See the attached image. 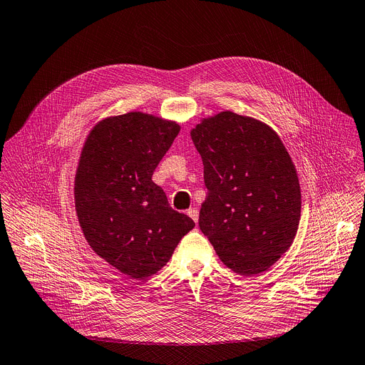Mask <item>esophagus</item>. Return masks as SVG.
Returning <instances> with one entry per match:
<instances>
[{"instance_id": "obj_1", "label": "esophagus", "mask_w": 365, "mask_h": 365, "mask_svg": "<svg viewBox=\"0 0 365 365\" xmlns=\"http://www.w3.org/2000/svg\"><path fill=\"white\" fill-rule=\"evenodd\" d=\"M187 215L197 223V220H199V209L197 207H190L188 210H187Z\"/></svg>"}]
</instances>
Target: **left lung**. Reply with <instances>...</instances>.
Wrapping results in <instances>:
<instances>
[{"instance_id":"1","label":"left lung","mask_w":365,"mask_h":365,"mask_svg":"<svg viewBox=\"0 0 365 365\" xmlns=\"http://www.w3.org/2000/svg\"><path fill=\"white\" fill-rule=\"evenodd\" d=\"M191 140L205 165L199 227L220 262L259 274L294 242L301 217L295 165L266 123L232 110L203 118Z\"/></svg>"}]
</instances>
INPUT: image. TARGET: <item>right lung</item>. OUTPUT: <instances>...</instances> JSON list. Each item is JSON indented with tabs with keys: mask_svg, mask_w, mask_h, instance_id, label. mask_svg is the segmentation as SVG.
<instances>
[{
	"mask_svg": "<svg viewBox=\"0 0 365 365\" xmlns=\"http://www.w3.org/2000/svg\"><path fill=\"white\" fill-rule=\"evenodd\" d=\"M180 128L177 121L131 110L101 120L80 153L74 203L83 235L131 279L158 273L195 225L152 181Z\"/></svg>",
	"mask_w": 365,
	"mask_h": 365,
	"instance_id": "1",
	"label": "right lung"
}]
</instances>
